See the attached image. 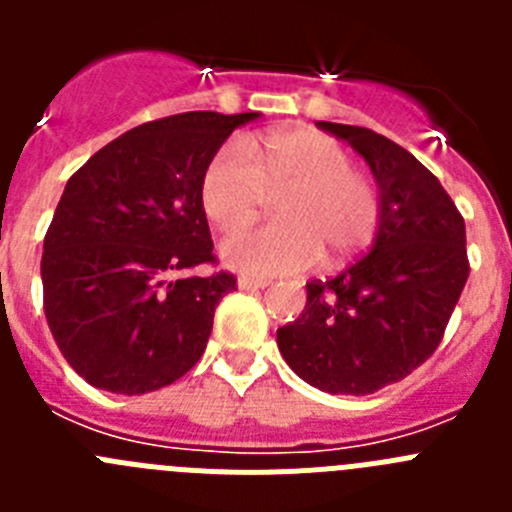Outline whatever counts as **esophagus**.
I'll use <instances>...</instances> for the list:
<instances>
[{"label": "esophagus", "instance_id": "34e87169", "mask_svg": "<svg viewBox=\"0 0 512 512\" xmlns=\"http://www.w3.org/2000/svg\"><path fill=\"white\" fill-rule=\"evenodd\" d=\"M238 287H241V289H264V287H269V279L238 277Z\"/></svg>", "mask_w": 512, "mask_h": 512}]
</instances>
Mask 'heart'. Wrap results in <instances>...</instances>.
<instances>
[{
    "instance_id": "b5f03b06",
    "label": "heart",
    "mask_w": 512,
    "mask_h": 512,
    "mask_svg": "<svg viewBox=\"0 0 512 512\" xmlns=\"http://www.w3.org/2000/svg\"><path fill=\"white\" fill-rule=\"evenodd\" d=\"M282 223L228 238L225 264L256 277L295 274L318 264L354 259L374 241L382 217L377 184L351 169L346 148L310 128L271 130L241 146H225L202 174L207 220L238 233L259 220L266 194H279Z\"/></svg>"
}]
</instances>
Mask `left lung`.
I'll use <instances>...</instances> for the list:
<instances>
[{"instance_id":"1","label":"left lung","mask_w":512,"mask_h":512,"mask_svg":"<svg viewBox=\"0 0 512 512\" xmlns=\"http://www.w3.org/2000/svg\"><path fill=\"white\" fill-rule=\"evenodd\" d=\"M364 156L382 217L369 253L312 279L295 323L277 330L297 377L330 395H372L431 359L469 277L467 228L436 176L369 128L318 122Z\"/></svg>"}]
</instances>
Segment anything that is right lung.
Here are the masks:
<instances>
[{
  "instance_id": "1",
  "label": "right lung",
  "mask_w": 512,
  "mask_h": 512,
  "mask_svg": "<svg viewBox=\"0 0 512 512\" xmlns=\"http://www.w3.org/2000/svg\"><path fill=\"white\" fill-rule=\"evenodd\" d=\"M256 117L182 112L143 122L66 182L43 241V310L63 359L92 387L146 395L205 354L235 277H187L217 264L202 174Z\"/></svg>"
}]
</instances>
